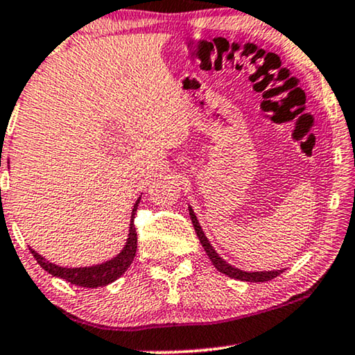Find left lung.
<instances>
[{
	"label": "left lung",
	"instance_id": "obj_1",
	"mask_svg": "<svg viewBox=\"0 0 355 355\" xmlns=\"http://www.w3.org/2000/svg\"><path fill=\"white\" fill-rule=\"evenodd\" d=\"M189 211V217H191V222H193V227H194V232H196L199 241H201L204 251L211 259L214 267L217 268L220 273H225V275L232 277V278H236V279H241V282H251V283H259V282H268V279H273L275 277H278L279 273L283 270H270V272H244V270H239V268L230 266L223 259L218 256L216 252V249L211 246V243H209V239L206 238V234H204L201 225H199L198 218H196V214L193 212L191 207H188Z\"/></svg>",
	"mask_w": 355,
	"mask_h": 355
}]
</instances>
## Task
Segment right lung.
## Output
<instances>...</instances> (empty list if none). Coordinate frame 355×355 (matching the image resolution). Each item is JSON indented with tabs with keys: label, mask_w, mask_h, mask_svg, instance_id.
I'll return each mask as SVG.
<instances>
[{
	"label": "right lung",
	"mask_w": 355,
	"mask_h": 355,
	"mask_svg": "<svg viewBox=\"0 0 355 355\" xmlns=\"http://www.w3.org/2000/svg\"><path fill=\"white\" fill-rule=\"evenodd\" d=\"M139 199L135 202L133 211H132V218H130V230H128V238L125 246L121 252L117 254L116 257H112L111 261H106L103 263H98V266L92 267H76V268H67V267H59L56 263H51L46 259L40 256L37 251L30 249V252L33 254L35 261L40 263V267L44 268L48 273H51L53 277L62 278L66 282L77 284V286L83 288H99L106 286V284L116 282V279L123 275L130 267V263L133 262L135 254H137V230L133 225L135 212H137Z\"/></svg>",
	"instance_id": "1"
}]
</instances>
